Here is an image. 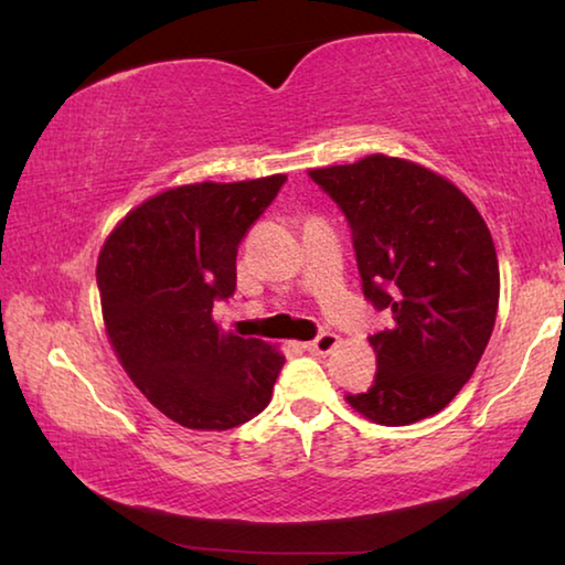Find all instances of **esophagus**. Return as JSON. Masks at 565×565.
I'll list each match as a JSON object with an SVG mask.
<instances>
[{
    "label": "esophagus",
    "instance_id": "34e87169",
    "mask_svg": "<svg viewBox=\"0 0 565 565\" xmlns=\"http://www.w3.org/2000/svg\"><path fill=\"white\" fill-rule=\"evenodd\" d=\"M337 347H339V333H333V331H321L317 339L306 343V349H309L311 353H331Z\"/></svg>",
    "mask_w": 565,
    "mask_h": 565
}]
</instances>
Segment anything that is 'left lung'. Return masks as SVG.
<instances>
[{
	"label": "left lung",
	"instance_id": "8db88e82",
	"mask_svg": "<svg viewBox=\"0 0 565 565\" xmlns=\"http://www.w3.org/2000/svg\"><path fill=\"white\" fill-rule=\"evenodd\" d=\"M309 177L347 216L363 296L391 317L369 337L374 384L347 401L384 426L438 414L471 379L495 323L489 226L451 181L406 159L374 154Z\"/></svg>",
	"mask_w": 565,
	"mask_h": 565
}]
</instances>
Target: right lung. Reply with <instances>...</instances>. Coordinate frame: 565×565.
I'll list each match as a JSON object with an SVG mask.
<instances>
[{"instance_id": "obj_1", "label": "right lung", "mask_w": 565, "mask_h": 565, "mask_svg": "<svg viewBox=\"0 0 565 565\" xmlns=\"http://www.w3.org/2000/svg\"><path fill=\"white\" fill-rule=\"evenodd\" d=\"M286 177L169 189L114 228L97 264L102 313L137 388L186 428L226 431L262 414L284 356L222 333L214 303L236 291V252Z\"/></svg>"}]
</instances>
